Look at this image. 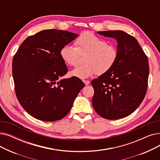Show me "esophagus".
I'll return each mask as SVG.
<instances>
[{"label":"esophagus","instance_id":"obj_1","mask_svg":"<svg viewBox=\"0 0 160 160\" xmlns=\"http://www.w3.org/2000/svg\"><path fill=\"white\" fill-rule=\"evenodd\" d=\"M83 82L85 83V85H86V86L89 85V83H90V82H89V80H83Z\"/></svg>","mask_w":160,"mask_h":160}]
</instances>
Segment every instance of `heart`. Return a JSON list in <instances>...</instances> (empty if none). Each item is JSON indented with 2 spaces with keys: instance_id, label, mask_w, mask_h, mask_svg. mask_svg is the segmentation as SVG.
Returning a JSON list of instances; mask_svg holds the SVG:
<instances>
[{
  "instance_id": "b5f03b06",
  "label": "heart",
  "mask_w": 160,
  "mask_h": 160,
  "mask_svg": "<svg viewBox=\"0 0 160 160\" xmlns=\"http://www.w3.org/2000/svg\"><path fill=\"white\" fill-rule=\"evenodd\" d=\"M75 47L65 45L60 54L63 62L69 66L77 65L80 56H85L83 65L77 66L70 74L80 79H86L95 74H103L110 71L118 58L117 47L90 32H84L74 42Z\"/></svg>"
}]
</instances>
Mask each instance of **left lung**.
Returning a JSON list of instances; mask_svg holds the SVG:
<instances>
[{"instance_id":"obj_1","label":"left lung","mask_w":160,"mask_h":160,"mask_svg":"<svg viewBox=\"0 0 160 160\" xmlns=\"http://www.w3.org/2000/svg\"><path fill=\"white\" fill-rule=\"evenodd\" d=\"M117 41L118 58L112 68L92 80L95 112L102 117L115 120L127 117L139 106L148 87L147 56L137 39L121 30L97 32Z\"/></svg>"}]
</instances>
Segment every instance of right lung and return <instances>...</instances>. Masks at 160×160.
<instances>
[{
  "label": "right lung",
  "mask_w": 160,
  "mask_h": 160,
  "mask_svg": "<svg viewBox=\"0 0 160 160\" xmlns=\"http://www.w3.org/2000/svg\"><path fill=\"white\" fill-rule=\"evenodd\" d=\"M78 35L60 30H45L29 36L12 62L15 91L19 103L34 118L60 120L69 112L85 84L78 78L61 79L68 69L60 52Z\"/></svg>",
  "instance_id": "right-lung-1"
}]
</instances>
